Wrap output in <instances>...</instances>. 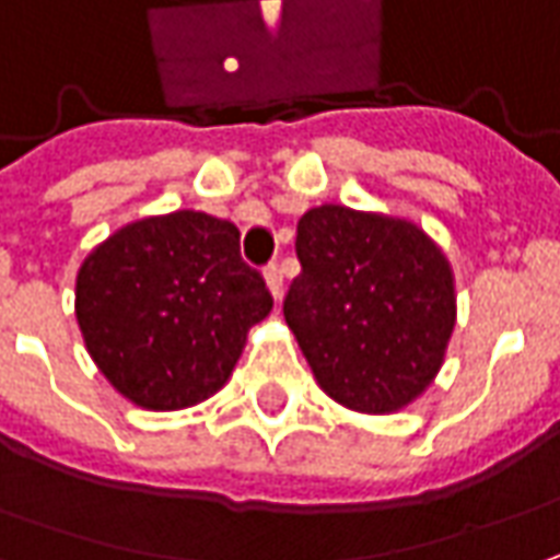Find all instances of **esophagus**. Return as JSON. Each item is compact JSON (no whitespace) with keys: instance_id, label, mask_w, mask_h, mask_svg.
Wrapping results in <instances>:
<instances>
[{"instance_id":"esophagus-1","label":"esophagus","mask_w":560,"mask_h":560,"mask_svg":"<svg viewBox=\"0 0 560 560\" xmlns=\"http://www.w3.org/2000/svg\"><path fill=\"white\" fill-rule=\"evenodd\" d=\"M264 276H267V288H269V293H272V300L279 303L281 291H284V276H281V267L279 264H269Z\"/></svg>"}]
</instances>
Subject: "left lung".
<instances>
[{"label": "left lung", "mask_w": 560, "mask_h": 560, "mask_svg": "<svg viewBox=\"0 0 560 560\" xmlns=\"http://www.w3.org/2000/svg\"><path fill=\"white\" fill-rule=\"evenodd\" d=\"M296 257L284 320L320 388L354 412L421 397L457 315L440 245L406 218L318 206L296 224Z\"/></svg>", "instance_id": "left-lung-1"}]
</instances>
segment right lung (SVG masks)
Returning a JSON list of instances; mask_svg holds the SVG:
<instances>
[{
	"mask_svg": "<svg viewBox=\"0 0 560 560\" xmlns=\"http://www.w3.org/2000/svg\"><path fill=\"white\" fill-rule=\"evenodd\" d=\"M272 308L240 230L206 212L120 226L84 257L75 318L90 358L127 400L172 412L224 388L248 330Z\"/></svg>",
	"mask_w": 560,
	"mask_h": 560,
	"instance_id": "add662e5",
	"label": "right lung"
}]
</instances>
